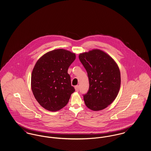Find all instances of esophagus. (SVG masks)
<instances>
[{"instance_id":"34e87169","label":"esophagus","mask_w":151,"mask_h":151,"mask_svg":"<svg viewBox=\"0 0 151 151\" xmlns=\"http://www.w3.org/2000/svg\"><path fill=\"white\" fill-rule=\"evenodd\" d=\"M75 90L76 92H78L79 90V86H75Z\"/></svg>"}]
</instances>
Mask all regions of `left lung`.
I'll return each instance as SVG.
<instances>
[{
	"mask_svg": "<svg viewBox=\"0 0 151 151\" xmlns=\"http://www.w3.org/2000/svg\"><path fill=\"white\" fill-rule=\"evenodd\" d=\"M79 58L89 79L88 91L83 95L86 105L93 111L106 108L115 100L120 89L118 65L112 58L98 49L80 54Z\"/></svg>",
	"mask_w": 151,
	"mask_h": 151,
	"instance_id": "1",
	"label": "left lung"
}]
</instances>
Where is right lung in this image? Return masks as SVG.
I'll return each instance as SVG.
<instances>
[{
  "label": "right lung",
  "mask_w": 151,
  "mask_h": 151,
  "mask_svg": "<svg viewBox=\"0 0 151 151\" xmlns=\"http://www.w3.org/2000/svg\"><path fill=\"white\" fill-rule=\"evenodd\" d=\"M75 58V54L60 49L46 53L37 60L31 87L35 99L46 110L56 111L65 107L75 92L67 72Z\"/></svg>",
  "instance_id": "obj_1"
}]
</instances>
